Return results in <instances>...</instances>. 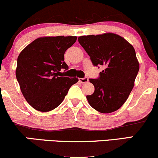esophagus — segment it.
Wrapping results in <instances>:
<instances>
[{
  "label": "esophagus",
  "instance_id": "34e87169",
  "mask_svg": "<svg viewBox=\"0 0 158 158\" xmlns=\"http://www.w3.org/2000/svg\"><path fill=\"white\" fill-rule=\"evenodd\" d=\"M79 81H80L81 83H87V81H88V79L87 78H79Z\"/></svg>",
  "mask_w": 158,
  "mask_h": 158
}]
</instances>
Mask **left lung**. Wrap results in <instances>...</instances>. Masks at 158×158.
<instances>
[{
  "instance_id": "left-lung-1",
  "label": "left lung",
  "mask_w": 158,
  "mask_h": 158,
  "mask_svg": "<svg viewBox=\"0 0 158 158\" xmlns=\"http://www.w3.org/2000/svg\"><path fill=\"white\" fill-rule=\"evenodd\" d=\"M78 40L93 64L104 68L98 79H90L95 90L87 96V102L99 113L116 111L128 98L139 71L135 48L124 38L110 32L81 36Z\"/></svg>"
}]
</instances>
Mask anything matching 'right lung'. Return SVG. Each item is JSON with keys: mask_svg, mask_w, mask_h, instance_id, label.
Segmentation results:
<instances>
[{"mask_svg": "<svg viewBox=\"0 0 158 158\" xmlns=\"http://www.w3.org/2000/svg\"><path fill=\"white\" fill-rule=\"evenodd\" d=\"M76 36L41 37L19 54L15 73L23 96L34 109L48 112L64 100L78 78L59 77L68 70L64 54L77 41Z\"/></svg>", "mask_w": 158, "mask_h": 158, "instance_id": "1", "label": "right lung"}]
</instances>
